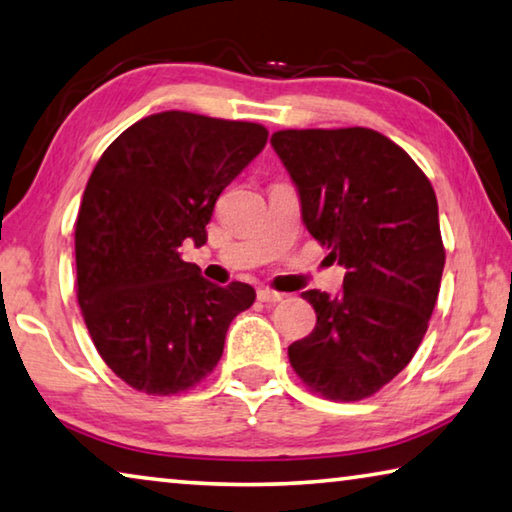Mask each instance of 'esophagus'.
Returning <instances> with one entry per match:
<instances>
[{"label":"esophagus","mask_w":512,"mask_h":512,"mask_svg":"<svg viewBox=\"0 0 512 512\" xmlns=\"http://www.w3.org/2000/svg\"><path fill=\"white\" fill-rule=\"evenodd\" d=\"M258 299L265 301V304H276V301L286 299V295H281V292L270 290V288H261V290H258Z\"/></svg>","instance_id":"obj_1"}]
</instances>
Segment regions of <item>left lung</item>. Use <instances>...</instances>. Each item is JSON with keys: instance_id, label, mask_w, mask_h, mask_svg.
Listing matches in <instances>:
<instances>
[{"instance_id": "8db88e82", "label": "left lung", "mask_w": 512, "mask_h": 512, "mask_svg": "<svg viewBox=\"0 0 512 512\" xmlns=\"http://www.w3.org/2000/svg\"><path fill=\"white\" fill-rule=\"evenodd\" d=\"M272 147L308 233L347 267L340 295L301 292L317 324L288 347L290 365L326 399L372 397L415 356L438 299L445 247L433 186L372 129H286Z\"/></svg>"}]
</instances>
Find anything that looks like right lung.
I'll return each instance as SVG.
<instances>
[{
	"label": "right lung",
	"instance_id": "right-lung-1",
	"mask_svg": "<svg viewBox=\"0 0 512 512\" xmlns=\"http://www.w3.org/2000/svg\"><path fill=\"white\" fill-rule=\"evenodd\" d=\"M265 142L261 124L165 111L131 124L92 170L74 229L77 299L99 356L131 388L190 390L254 304V288L215 286L179 247L204 245L217 197Z\"/></svg>",
	"mask_w": 512,
	"mask_h": 512
}]
</instances>
